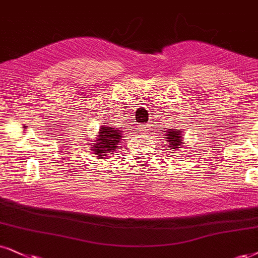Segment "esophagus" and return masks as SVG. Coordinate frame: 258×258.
Wrapping results in <instances>:
<instances>
[{
  "label": "esophagus",
  "instance_id": "obj_1",
  "mask_svg": "<svg viewBox=\"0 0 258 258\" xmlns=\"http://www.w3.org/2000/svg\"><path fill=\"white\" fill-rule=\"evenodd\" d=\"M139 130H140V131H142V132H148L149 126H148V125H144V123H143V125L139 126Z\"/></svg>",
  "mask_w": 258,
  "mask_h": 258
}]
</instances>
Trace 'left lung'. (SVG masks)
<instances>
[{"label":"left lung","instance_id":"obj_1","mask_svg":"<svg viewBox=\"0 0 258 258\" xmlns=\"http://www.w3.org/2000/svg\"><path fill=\"white\" fill-rule=\"evenodd\" d=\"M165 132H167V137H168L167 142L169 143V145H170L172 151H175L174 153H176V151H180L182 148L181 145L182 131H180V130H169V131H165Z\"/></svg>","mask_w":258,"mask_h":258}]
</instances>
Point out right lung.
<instances>
[{
    "label": "right lung",
    "instance_id": "add662e5",
    "mask_svg": "<svg viewBox=\"0 0 258 258\" xmlns=\"http://www.w3.org/2000/svg\"><path fill=\"white\" fill-rule=\"evenodd\" d=\"M120 133H121V131H118L116 128H112V127L108 126H101L96 143L91 149L94 151L93 155H97V157L102 159L103 156H108L110 152L115 151V149H118V143L121 140Z\"/></svg>",
    "mask_w": 258,
    "mask_h": 258
}]
</instances>
